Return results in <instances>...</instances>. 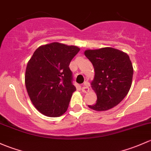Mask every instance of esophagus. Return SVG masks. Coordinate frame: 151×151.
<instances>
[{"mask_svg": "<svg viewBox=\"0 0 151 151\" xmlns=\"http://www.w3.org/2000/svg\"><path fill=\"white\" fill-rule=\"evenodd\" d=\"M87 85H88V83H87L86 82H84L83 85H82V90L84 92V93H88V92L89 91V88L87 86Z\"/></svg>", "mask_w": 151, "mask_h": 151, "instance_id": "esophagus-1", "label": "esophagus"}]
</instances>
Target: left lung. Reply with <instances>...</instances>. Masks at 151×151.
<instances>
[{
    "label": "left lung",
    "mask_w": 151,
    "mask_h": 151,
    "mask_svg": "<svg viewBox=\"0 0 151 151\" xmlns=\"http://www.w3.org/2000/svg\"><path fill=\"white\" fill-rule=\"evenodd\" d=\"M85 55L94 67L92 87L97 94L96 103L88 107L109 110L119 104L131 88L133 67L129 55L113 47L88 50Z\"/></svg>",
    "instance_id": "left-lung-1"
}]
</instances>
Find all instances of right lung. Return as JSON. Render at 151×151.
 Segmentation results:
<instances>
[{
  "label": "right lung",
  "instance_id": "add662e5",
  "mask_svg": "<svg viewBox=\"0 0 151 151\" xmlns=\"http://www.w3.org/2000/svg\"><path fill=\"white\" fill-rule=\"evenodd\" d=\"M79 51L77 46L53 42L34 52L27 66L25 85L30 100L40 113L57 117L66 111L76 90L69 64Z\"/></svg>",
  "mask_w": 151,
  "mask_h": 151
}]
</instances>
